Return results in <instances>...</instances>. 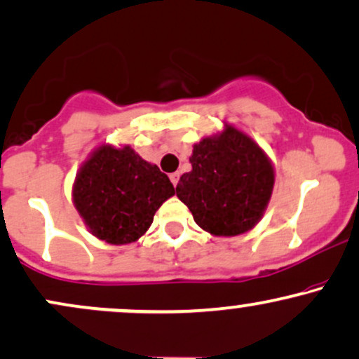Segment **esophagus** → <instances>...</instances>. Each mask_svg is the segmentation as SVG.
Wrapping results in <instances>:
<instances>
[{
  "instance_id": "34e87169",
  "label": "esophagus",
  "mask_w": 359,
  "mask_h": 359,
  "mask_svg": "<svg viewBox=\"0 0 359 359\" xmlns=\"http://www.w3.org/2000/svg\"><path fill=\"white\" fill-rule=\"evenodd\" d=\"M168 177H170V182L174 184V187H175V185L179 184V177H180V175H179V172H174V174H170Z\"/></svg>"
}]
</instances>
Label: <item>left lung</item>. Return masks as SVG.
<instances>
[{"label":"left lung","instance_id":"1","mask_svg":"<svg viewBox=\"0 0 359 359\" xmlns=\"http://www.w3.org/2000/svg\"><path fill=\"white\" fill-rule=\"evenodd\" d=\"M192 170L175 192L194 221L212 236H238L263 217L275 184L269 155L231 125L194 145Z\"/></svg>","mask_w":359,"mask_h":359}]
</instances>
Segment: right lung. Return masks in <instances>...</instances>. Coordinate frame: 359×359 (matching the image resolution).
Listing matches in <instances>:
<instances>
[{"label": "right lung", "instance_id": "add662e5", "mask_svg": "<svg viewBox=\"0 0 359 359\" xmlns=\"http://www.w3.org/2000/svg\"><path fill=\"white\" fill-rule=\"evenodd\" d=\"M174 194L168 177L130 145H100L77 172L72 201L97 240L128 245L147 233Z\"/></svg>", "mask_w": 359, "mask_h": 359}]
</instances>
